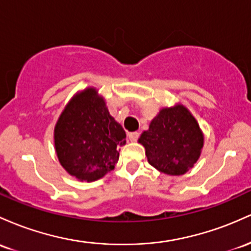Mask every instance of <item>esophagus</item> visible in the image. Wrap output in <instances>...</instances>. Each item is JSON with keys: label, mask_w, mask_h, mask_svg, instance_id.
Listing matches in <instances>:
<instances>
[{"label": "esophagus", "mask_w": 251, "mask_h": 251, "mask_svg": "<svg viewBox=\"0 0 251 251\" xmlns=\"http://www.w3.org/2000/svg\"><path fill=\"white\" fill-rule=\"evenodd\" d=\"M139 136H140V133H137V131H133V133H129L128 134L129 140H130L131 142H135V141H137V139H139Z\"/></svg>", "instance_id": "obj_1"}]
</instances>
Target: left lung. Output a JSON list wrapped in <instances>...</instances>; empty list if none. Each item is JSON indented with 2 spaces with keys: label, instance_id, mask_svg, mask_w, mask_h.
Here are the masks:
<instances>
[{
  "label": "left lung",
  "instance_id": "left-lung-1",
  "mask_svg": "<svg viewBox=\"0 0 251 251\" xmlns=\"http://www.w3.org/2000/svg\"><path fill=\"white\" fill-rule=\"evenodd\" d=\"M139 143L149 165L168 176H182L201 157L204 134L191 111L178 103L159 111Z\"/></svg>",
  "mask_w": 251,
  "mask_h": 251
}]
</instances>
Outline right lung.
Here are the masks:
<instances>
[{"instance_id": "1", "label": "right lung", "mask_w": 251, "mask_h": 251, "mask_svg": "<svg viewBox=\"0 0 251 251\" xmlns=\"http://www.w3.org/2000/svg\"><path fill=\"white\" fill-rule=\"evenodd\" d=\"M125 145L126 131L91 86L73 96L54 126L59 162L79 181H96L114 170Z\"/></svg>"}]
</instances>
